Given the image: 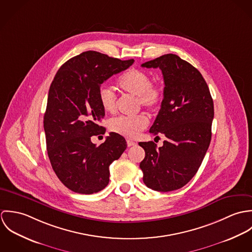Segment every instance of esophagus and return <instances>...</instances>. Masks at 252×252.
<instances>
[{
    "mask_svg": "<svg viewBox=\"0 0 252 252\" xmlns=\"http://www.w3.org/2000/svg\"><path fill=\"white\" fill-rule=\"evenodd\" d=\"M136 143L135 142H133V141H131V140H127V145L130 147V146H133V145H136Z\"/></svg>",
    "mask_w": 252,
    "mask_h": 252,
    "instance_id": "obj_1",
    "label": "esophagus"
}]
</instances>
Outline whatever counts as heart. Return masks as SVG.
<instances>
[{
    "instance_id": "obj_1",
    "label": "heart",
    "mask_w": 252,
    "mask_h": 252,
    "mask_svg": "<svg viewBox=\"0 0 252 252\" xmlns=\"http://www.w3.org/2000/svg\"><path fill=\"white\" fill-rule=\"evenodd\" d=\"M118 87L125 93L138 98L139 104L144 108L154 110L161 106L164 95L161 87L150 83L149 75L146 72L130 69L122 73L118 79ZM99 100L103 109L113 112L116 108V95L107 86L99 89ZM148 124V119L144 114L134 116H118L109 121V128L116 134L126 138H136Z\"/></svg>"
}]
</instances>
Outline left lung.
Segmentation results:
<instances>
[{
	"label": "left lung",
	"mask_w": 252,
	"mask_h": 252,
	"mask_svg": "<svg viewBox=\"0 0 252 252\" xmlns=\"http://www.w3.org/2000/svg\"><path fill=\"white\" fill-rule=\"evenodd\" d=\"M159 68L164 98L149 132L166 137L163 146L139 143L145 151L140 164L144 184L155 191L180 189L196 175L212 139L214 101L201 72L176 54H165L142 64Z\"/></svg>",
	"instance_id": "8db88e82"
}]
</instances>
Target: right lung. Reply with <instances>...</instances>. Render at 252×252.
I'll return each mask as SVG.
<instances>
[{
    "mask_svg": "<svg viewBox=\"0 0 252 252\" xmlns=\"http://www.w3.org/2000/svg\"><path fill=\"white\" fill-rule=\"evenodd\" d=\"M133 63L85 51L64 63L52 80L43 117L47 154L58 179L75 193L103 190L109 181V165L127 147L125 139L113 132L99 146L91 137L106 132L100 125L105 116L101 84Z\"/></svg>",
    "mask_w": 252,
    "mask_h": 252,
    "instance_id": "obj_1",
    "label": "right lung"
}]
</instances>
